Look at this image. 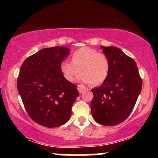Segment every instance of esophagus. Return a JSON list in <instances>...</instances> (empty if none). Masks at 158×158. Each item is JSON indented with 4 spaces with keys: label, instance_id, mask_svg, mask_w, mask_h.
Masks as SVG:
<instances>
[{
    "label": "esophagus",
    "instance_id": "obj_1",
    "mask_svg": "<svg viewBox=\"0 0 158 158\" xmlns=\"http://www.w3.org/2000/svg\"><path fill=\"white\" fill-rule=\"evenodd\" d=\"M77 89H78V90H79V93L81 94V93H82V92L85 90V88L84 85H78V87H77Z\"/></svg>",
    "mask_w": 158,
    "mask_h": 158
}]
</instances>
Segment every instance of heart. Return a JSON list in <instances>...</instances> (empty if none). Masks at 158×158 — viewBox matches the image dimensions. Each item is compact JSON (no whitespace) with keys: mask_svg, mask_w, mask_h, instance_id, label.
Returning <instances> with one entry per match:
<instances>
[{"mask_svg":"<svg viewBox=\"0 0 158 158\" xmlns=\"http://www.w3.org/2000/svg\"><path fill=\"white\" fill-rule=\"evenodd\" d=\"M71 60H64L60 64L61 73L68 81H73L80 71L79 80L96 86L102 84L109 73L108 58L94 49L82 48L76 50Z\"/></svg>","mask_w":158,"mask_h":158,"instance_id":"1","label":"heart"}]
</instances>
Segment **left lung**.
<instances>
[{
    "instance_id": "8db88e82",
    "label": "left lung",
    "mask_w": 158,
    "mask_h": 158,
    "mask_svg": "<svg viewBox=\"0 0 158 158\" xmlns=\"http://www.w3.org/2000/svg\"><path fill=\"white\" fill-rule=\"evenodd\" d=\"M110 61L108 77L101 86L91 89L90 109L96 122L115 126L131 113L142 89L141 79L134 59L116 47H102Z\"/></svg>"
}]
</instances>
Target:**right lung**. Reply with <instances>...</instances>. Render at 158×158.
<instances>
[{
  "mask_svg": "<svg viewBox=\"0 0 158 158\" xmlns=\"http://www.w3.org/2000/svg\"><path fill=\"white\" fill-rule=\"evenodd\" d=\"M70 49L44 48L23 61L17 81L18 90L27 114L41 126L55 128L70 119L79 96L77 86L64 79L60 64Z\"/></svg>",
  "mask_w": 158,
  "mask_h": 158,
  "instance_id": "1",
  "label": "right lung"
}]
</instances>
